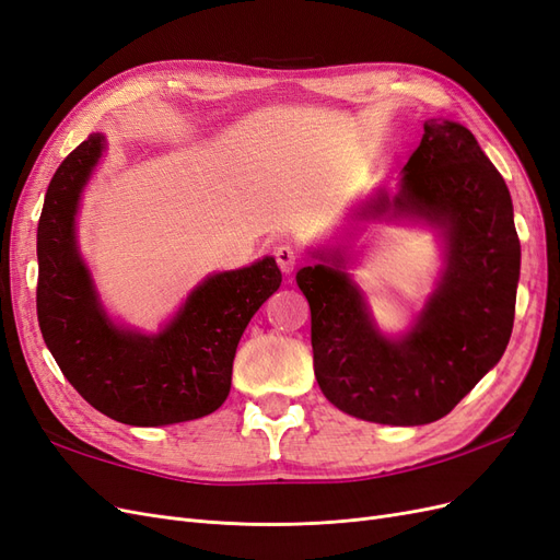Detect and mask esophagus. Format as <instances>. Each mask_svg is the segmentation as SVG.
I'll return each instance as SVG.
<instances>
[{
	"label": "esophagus",
	"mask_w": 560,
	"mask_h": 560,
	"mask_svg": "<svg viewBox=\"0 0 560 560\" xmlns=\"http://www.w3.org/2000/svg\"><path fill=\"white\" fill-rule=\"evenodd\" d=\"M273 254H276V261H278L282 273H292V270H294V268L299 266V261H301L299 252H296L292 245H280V247H276Z\"/></svg>",
	"instance_id": "34e87169"
}]
</instances>
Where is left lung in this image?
<instances>
[{"label":"left lung","instance_id":"obj_1","mask_svg":"<svg viewBox=\"0 0 560 560\" xmlns=\"http://www.w3.org/2000/svg\"><path fill=\"white\" fill-rule=\"evenodd\" d=\"M422 130L399 194L381 191L358 212L413 214L444 229L446 270L416 327L399 341L385 338L338 252L296 273L319 389L336 409L383 425L451 413L500 362L514 327L521 243L510 189L465 126L428 118Z\"/></svg>","mask_w":560,"mask_h":560}]
</instances>
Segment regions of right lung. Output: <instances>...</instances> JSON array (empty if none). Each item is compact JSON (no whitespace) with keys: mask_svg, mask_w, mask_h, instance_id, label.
<instances>
[{"mask_svg":"<svg viewBox=\"0 0 560 560\" xmlns=\"http://www.w3.org/2000/svg\"><path fill=\"white\" fill-rule=\"evenodd\" d=\"M103 149V135H89L46 189L37 229L44 343L77 393L118 422L154 428L202 418L229 397L235 348L282 273L270 257L217 273L196 287L161 334L118 329L100 306L74 241L79 196Z\"/></svg>","mask_w":560,"mask_h":560,"instance_id":"right-lung-1","label":"right lung"}]
</instances>
